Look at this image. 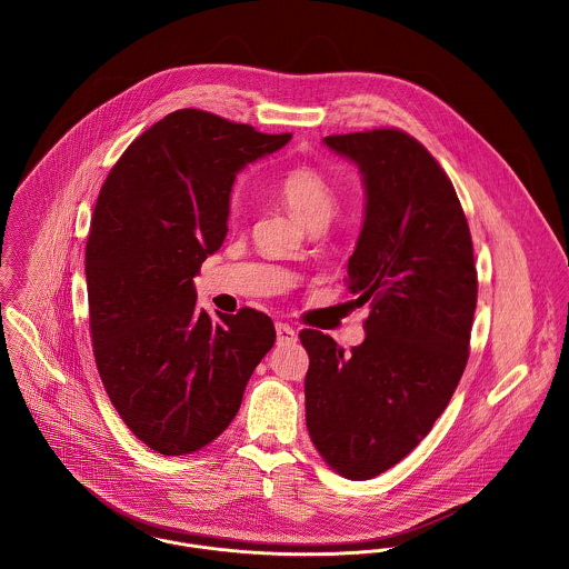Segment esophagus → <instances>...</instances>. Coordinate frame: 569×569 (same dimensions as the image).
<instances>
[{"label": "esophagus", "instance_id": "34e87169", "mask_svg": "<svg viewBox=\"0 0 569 569\" xmlns=\"http://www.w3.org/2000/svg\"><path fill=\"white\" fill-rule=\"evenodd\" d=\"M276 337H278V343H282V346L298 341V332L291 326L282 325V322L276 325Z\"/></svg>", "mask_w": 569, "mask_h": 569}]
</instances>
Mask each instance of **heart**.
<instances>
[{
    "mask_svg": "<svg viewBox=\"0 0 569 569\" xmlns=\"http://www.w3.org/2000/svg\"><path fill=\"white\" fill-rule=\"evenodd\" d=\"M273 192L282 203L307 226H326L337 206L335 186L328 181L322 170L298 163L287 168L273 183ZM239 217V206H230V219Z\"/></svg>",
    "mask_w": 569,
    "mask_h": 569,
    "instance_id": "1",
    "label": "heart"
}]
</instances>
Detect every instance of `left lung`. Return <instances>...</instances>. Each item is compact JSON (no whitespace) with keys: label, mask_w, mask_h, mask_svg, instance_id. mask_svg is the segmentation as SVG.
<instances>
[{"label":"left lung","mask_w":569,"mask_h":569,"mask_svg":"<svg viewBox=\"0 0 569 569\" xmlns=\"http://www.w3.org/2000/svg\"><path fill=\"white\" fill-rule=\"evenodd\" d=\"M325 144L361 172L363 226L346 287L370 316L346 355L320 330L300 332L311 359L307 429L337 473L370 480L449 406L469 359L478 271L453 183L420 142L375 129Z\"/></svg>","instance_id":"1"}]
</instances>
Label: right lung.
<instances>
[{
    "label": "right lung",
    "mask_w": 569,
    "mask_h": 569,
    "mask_svg": "<svg viewBox=\"0 0 569 569\" xmlns=\"http://www.w3.org/2000/svg\"><path fill=\"white\" fill-rule=\"evenodd\" d=\"M289 140L179 109L131 142L102 183L84 249L93 357L120 418L162 456L228 429L276 341L260 311L212 320L197 309L192 278L226 241L237 174Z\"/></svg>",
    "instance_id": "obj_1"
}]
</instances>
